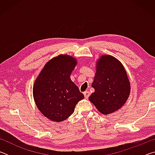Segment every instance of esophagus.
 Instances as JSON below:
<instances>
[{
	"label": "esophagus",
	"mask_w": 155,
	"mask_h": 155,
	"mask_svg": "<svg viewBox=\"0 0 155 155\" xmlns=\"http://www.w3.org/2000/svg\"><path fill=\"white\" fill-rule=\"evenodd\" d=\"M83 94H84V96H85V98H87L90 95V92L89 91H84V92H83Z\"/></svg>",
	"instance_id": "obj_1"
}]
</instances>
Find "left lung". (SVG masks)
<instances>
[{"mask_svg":"<svg viewBox=\"0 0 155 155\" xmlns=\"http://www.w3.org/2000/svg\"><path fill=\"white\" fill-rule=\"evenodd\" d=\"M91 87L95 91L89 100L103 114L118 110L125 103L130 87L124 68L118 60L110 55L98 60Z\"/></svg>","mask_w":155,"mask_h":155,"instance_id":"left-lung-1","label":"left lung"}]
</instances>
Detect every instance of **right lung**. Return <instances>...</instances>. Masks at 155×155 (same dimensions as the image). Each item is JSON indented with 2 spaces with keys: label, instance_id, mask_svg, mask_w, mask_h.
<instances>
[{
  "label": "right lung",
  "instance_id": "obj_1",
  "mask_svg": "<svg viewBox=\"0 0 155 155\" xmlns=\"http://www.w3.org/2000/svg\"><path fill=\"white\" fill-rule=\"evenodd\" d=\"M76 64L75 59L65 54L54 57L45 65L34 84L36 105L52 121L67 119L73 114L78 102L84 98L70 77Z\"/></svg>",
  "mask_w": 155,
  "mask_h": 155
}]
</instances>
